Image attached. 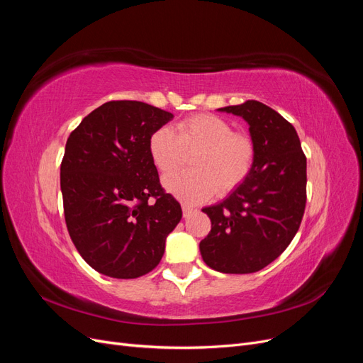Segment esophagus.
I'll return each mask as SVG.
<instances>
[{
    "label": "esophagus",
    "mask_w": 363,
    "mask_h": 363,
    "mask_svg": "<svg viewBox=\"0 0 363 363\" xmlns=\"http://www.w3.org/2000/svg\"><path fill=\"white\" fill-rule=\"evenodd\" d=\"M182 208H183V216H184V218H188V216L195 211V208H194L192 206H189V204H183Z\"/></svg>",
    "instance_id": "esophagus-1"
}]
</instances>
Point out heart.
<instances>
[{
  "label": "heart",
  "mask_w": 363,
  "mask_h": 363,
  "mask_svg": "<svg viewBox=\"0 0 363 363\" xmlns=\"http://www.w3.org/2000/svg\"><path fill=\"white\" fill-rule=\"evenodd\" d=\"M151 162L163 175L177 170L194 155L192 172L164 177L163 184L186 203L206 201L219 191L230 192L244 183L256 160L251 136L233 131L225 119L199 113L179 121L175 133L168 127L148 139Z\"/></svg>",
  "instance_id": "obj_1"
}]
</instances>
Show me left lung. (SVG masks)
I'll use <instances>...</instances> for the list:
<instances>
[{"mask_svg":"<svg viewBox=\"0 0 363 363\" xmlns=\"http://www.w3.org/2000/svg\"><path fill=\"white\" fill-rule=\"evenodd\" d=\"M219 111L247 121L256 160L225 200L203 208L212 230L200 251L215 271L250 274L276 260L298 232L306 207V156L294 125L263 103L248 100Z\"/></svg>","mask_w":363,"mask_h":363,"instance_id":"left-lung-1","label":"left lung"}]
</instances>
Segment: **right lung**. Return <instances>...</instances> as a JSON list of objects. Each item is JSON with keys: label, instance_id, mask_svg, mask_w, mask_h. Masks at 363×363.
I'll use <instances>...</instances> for the list:
<instances>
[{"label": "right lung", "instance_id": "1", "mask_svg": "<svg viewBox=\"0 0 363 363\" xmlns=\"http://www.w3.org/2000/svg\"><path fill=\"white\" fill-rule=\"evenodd\" d=\"M174 118L140 101H108L83 118L60 164L65 221L89 267L113 279L155 269L182 219L162 188L148 139Z\"/></svg>", "mask_w": 363, "mask_h": 363}]
</instances>
